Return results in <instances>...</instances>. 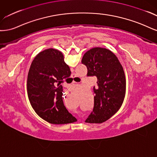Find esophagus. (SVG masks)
<instances>
[{
    "instance_id": "1",
    "label": "esophagus",
    "mask_w": 157,
    "mask_h": 157,
    "mask_svg": "<svg viewBox=\"0 0 157 157\" xmlns=\"http://www.w3.org/2000/svg\"><path fill=\"white\" fill-rule=\"evenodd\" d=\"M71 78H75V74H72V76H71ZM74 83H75V82H74Z\"/></svg>"
}]
</instances>
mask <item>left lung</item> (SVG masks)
<instances>
[{"label":"left lung","instance_id":"1","mask_svg":"<svg viewBox=\"0 0 157 157\" xmlns=\"http://www.w3.org/2000/svg\"><path fill=\"white\" fill-rule=\"evenodd\" d=\"M87 68L88 76L97 78L93 112L85 120L89 123H102L117 112L126 93V78L122 65L110 50L94 48L86 52L82 60Z\"/></svg>","mask_w":157,"mask_h":157}]
</instances>
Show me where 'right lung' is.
<instances>
[{
  "mask_svg": "<svg viewBox=\"0 0 157 157\" xmlns=\"http://www.w3.org/2000/svg\"><path fill=\"white\" fill-rule=\"evenodd\" d=\"M71 74L63 53L49 48L39 53L30 67L27 78V93L32 107L47 122L61 124L75 122L63 101L60 85Z\"/></svg>",
  "mask_w": 157,
  "mask_h": 157,
  "instance_id": "right-lung-1",
  "label": "right lung"
}]
</instances>
